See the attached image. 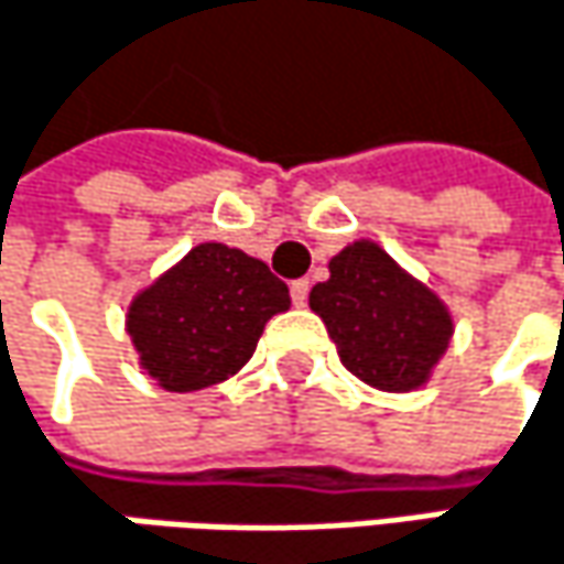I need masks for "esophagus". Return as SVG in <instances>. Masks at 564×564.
<instances>
[{"label": "esophagus", "mask_w": 564, "mask_h": 564, "mask_svg": "<svg viewBox=\"0 0 564 564\" xmlns=\"http://www.w3.org/2000/svg\"><path fill=\"white\" fill-rule=\"evenodd\" d=\"M290 296L296 306H306V296H310V281H293L290 283Z\"/></svg>", "instance_id": "esophagus-1"}]
</instances>
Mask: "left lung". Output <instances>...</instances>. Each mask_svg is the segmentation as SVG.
<instances>
[{
    "label": "left lung",
    "mask_w": 564,
    "mask_h": 564,
    "mask_svg": "<svg viewBox=\"0 0 564 564\" xmlns=\"http://www.w3.org/2000/svg\"><path fill=\"white\" fill-rule=\"evenodd\" d=\"M310 310L326 323L339 362L379 392L427 386L454 336L447 303L366 238L329 261V281L310 290Z\"/></svg>",
    "instance_id": "1"
}]
</instances>
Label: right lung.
<instances>
[{
  "label": "right lung",
  "instance_id": "right-lung-1",
  "mask_svg": "<svg viewBox=\"0 0 564 564\" xmlns=\"http://www.w3.org/2000/svg\"><path fill=\"white\" fill-rule=\"evenodd\" d=\"M283 310L290 290L264 261L202 241L130 300L127 336L160 389L198 392L238 376Z\"/></svg>",
  "mask_w": 564,
  "mask_h": 564
}]
</instances>
